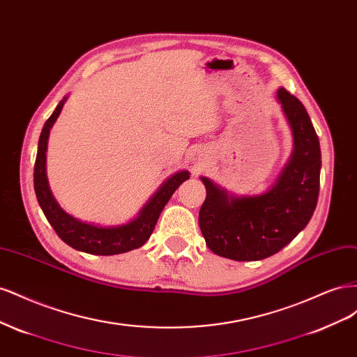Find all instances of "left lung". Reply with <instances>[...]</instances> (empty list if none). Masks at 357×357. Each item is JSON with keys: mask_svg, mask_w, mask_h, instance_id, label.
<instances>
[{"mask_svg": "<svg viewBox=\"0 0 357 357\" xmlns=\"http://www.w3.org/2000/svg\"><path fill=\"white\" fill-rule=\"evenodd\" d=\"M294 137V150L274 185L259 195H234L208 177L199 228L208 248L232 261H261L282 250L308 225L316 210L321 155L316 129L302 102L277 91Z\"/></svg>", "mask_w": 357, "mask_h": 357, "instance_id": "1", "label": "left lung"}]
</instances>
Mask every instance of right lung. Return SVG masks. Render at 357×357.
<instances>
[{
  "label": "right lung",
  "mask_w": 357,
  "mask_h": 357,
  "mask_svg": "<svg viewBox=\"0 0 357 357\" xmlns=\"http://www.w3.org/2000/svg\"><path fill=\"white\" fill-rule=\"evenodd\" d=\"M67 98L68 96H63V100L56 105L55 112L47 119V122L43 126V131L40 134L34 167V189L37 201L59 238L63 243H67L70 247L75 248V250L101 256L131 252L134 248L142 247L150 238L159 219V214L164 210L176 189L183 181L189 178L190 172L183 169L168 177L153 193V197L144 204V207L139 210L137 218L126 223L114 226H100L73 218L71 214H68L61 207L55 197H53L46 174V152L50 129L59 117Z\"/></svg>",
  "instance_id": "right-lung-1"
}]
</instances>
